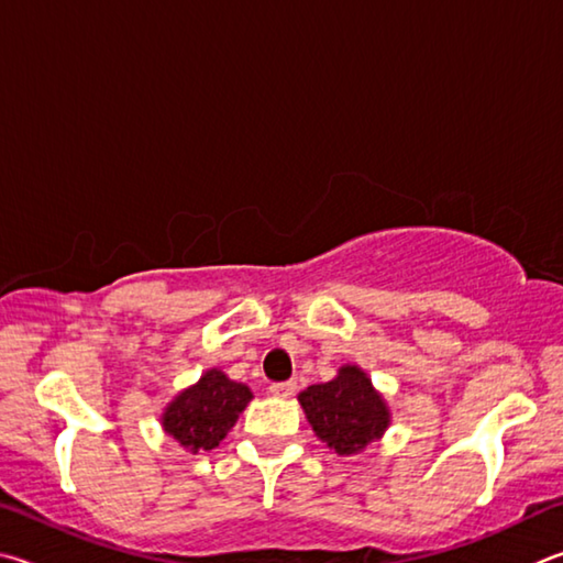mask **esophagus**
Masks as SVG:
<instances>
[{
  "instance_id": "obj_1",
  "label": "esophagus",
  "mask_w": 563,
  "mask_h": 563,
  "mask_svg": "<svg viewBox=\"0 0 563 563\" xmlns=\"http://www.w3.org/2000/svg\"><path fill=\"white\" fill-rule=\"evenodd\" d=\"M269 393H272L274 398H291L294 393H297V383H294V380H287V383H272Z\"/></svg>"
}]
</instances>
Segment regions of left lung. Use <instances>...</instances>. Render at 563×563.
I'll return each mask as SVG.
<instances>
[{"mask_svg": "<svg viewBox=\"0 0 563 563\" xmlns=\"http://www.w3.org/2000/svg\"><path fill=\"white\" fill-rule=\"evenodd\" d=\"M309 426L339 455H358L390 426V410L358 366H341L339 376L299 393Z\"/></svg>", "mask_w": 563, "mask_h": 563, "instance_id": "1", "label": "left lung"}]
</instances>
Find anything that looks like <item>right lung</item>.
Wrapping results in <instances>:
<instances>
[{"label": "right lung", "mask_w": 563, "mask_h": 563, "mask_svg": "<svg viewBox=\"0 0 563 563\" xmlns=\"http://www.w3.org/2000/svg\"><path fill=\"white\" fill-rule=\"evenodd\" d=\"M254 396L244 383L230 380L220 368H210L195 386L167 402L163 430L185 450H212L234 428L240 412Z\"/></svg>", "instance_id": "obj_1"}]
</instances>
